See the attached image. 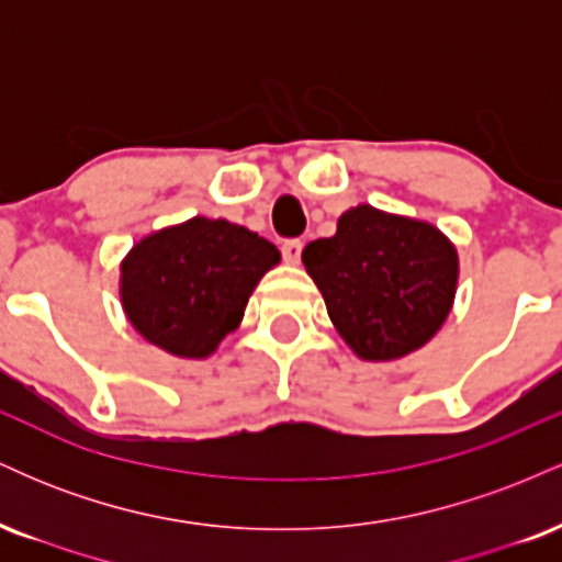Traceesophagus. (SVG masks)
I'll list each match as a JSON object with an SVG mask.
<instances>
[{
  "instance_id": "34e87169",
  "label": "esophagus",
  "mask_w": 562,
  "mask_h": 562,
  "mask_svg": "<svg viewBox=\"0 0 562 562\" xmlns=\"http://www.w3.org/2000/svg\"><path fill=\"white\" fill-rule=\"evenodd\" d=\"M301 250H303L301 240H285V243H282V259L295 267V263L301 261Z\"/></svg>"
}]
</instances>
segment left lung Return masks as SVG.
Instances as JSON below:
<instances>
[{"mask_svg":"<svg viewBox=\"0 0 562 562\" xmlns=\"http://www.w3.org/2000/svg\"><path fill=\"white\" fill-rule=\"evenodd\" d=\"M303 267L335 330L364 362L417 351L447 322L460 277L441 229L372 205L348 209L333 237L308 243Z\"/></svg>","mask_w":562,"mask_h":562,"instance_id":"obj_1","label":"left lung"}]
</instances>
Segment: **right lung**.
I'll use <instances>...</instances> for the list:
<instances>
[{"label":"right lung","instance_id":"1","mask_svg":"<svg viewBox=\"0 0 562 562\" xmlns=\"http://www.w3.org/2000/svg\"><path fill=\"white\" fill-rule=\"evenodd\" d=\"M280 250L227 218L192 216L142 237L121 261V306L147 344L205 359L243 322Z\"/></svg>","mask_w":562,"mask_h":562}]
</instances>
